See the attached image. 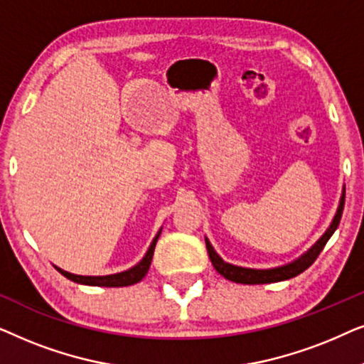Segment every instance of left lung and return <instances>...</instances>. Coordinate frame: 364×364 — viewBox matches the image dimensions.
<instances>
[{
    "instance_id": "8db88e82",
    "label": "left lung",
    "mask_w": 364,
    "mask_h": 364,
    "mask_svg": "<svg viewBox=\"0 0 364 364\" xmlns=\"http://www.w3.org/2000/svg\"><path fill=\"white\" fill-rule=\"evenodd\" d=\"M343 207H345V188H343L341 192L340 205H338L335 217H333V220L330 223V227L326 228V232L323 233V235L318 238V240L313 243V245L308 248L303 255H300L296 260H293L290 263H285V265H280L275 268H245V267L232 265V263L223 260V258L213 250L212 243L208 242V238L205 237L208 257H210L213 268H215L223 278H227V280L230 282L243 283V285H260V283H275V282L290 280V278L305 272L306 268L316 260V257L321 253L323 247L326 245V242L330 240V237L335 233L338 225H340Z\"/></svg>"
}]
</instances>
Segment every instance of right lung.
<instances>
[{"label":"right lung","instance_id":"right-lung-1","mask_svg":"<svg viewBox=\"0 0 364 364\" xmlns=\"http://www.w3.org/2000/svg\"><path fill=\"white\" fill-rule=\"evenodd\" d=\"M161 232H162V228L157 232V235L154 237L151 247H149V250H147L146 255H144L142 260L139 262L137 265L129 268V270L114 273V275L89 277V275H74V273H69V272L63 270V268H59L56 265H54V268H56V270L61 273V275L69 278V280L81 283V285H89V287H129V285H134V283L141 282L142 278L146 277V273L149 272V267H151L152 255H154V248H156V243L159 240V235H161Z\"/></svg>","mask_w":364,"mask_h":364}]
</instances>
